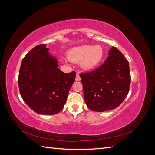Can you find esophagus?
I'll use <instances>...</instances> for the list:
<instances>
[{"instance_id": "1", "label": "esophagus", "mask_w": 155, "mask_h": 155, "mask_svg": "<svg viewBox=\"0 0 155 155\" xmlns=\"http://www.w3.org/2000/svg\"><path fill=\"white\" fill-rule=\"evenodd\" d=\"M80 80H81V78H80V76H79V74L78 73H77L76 76V81H80Z\"/></svg>"}]
</instances>
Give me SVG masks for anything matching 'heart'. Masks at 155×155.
I'll list each match as a JSON object with an SVG mask.
<instances>
[{
    "instance_id": "1",
    "label": "heart",
    "mask_w": 155,
    "mask_h": 155,
    "mask_svg": "<svg viewBox=\"0 0 155 155\" xmlns=\"http://www.w3.org/2000/svg\"><path fill=\"white\" fill-rule=\"evenodd\" d=\"M104 50L100 45H83L74 47L68 51V58L72 62H80L85 70H92L101 63Z\"/></svg>"
}]
</instances>
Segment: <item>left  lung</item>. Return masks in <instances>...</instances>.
Here are the masks:
<instances>
[{"instance_id": "1", "label": "left lung", "mask_w": 155, "mask_h": 155, "mask_svg": "<svg viewBox=\"0 0 155 155\" xmlns=\"http://www.w3.org/2000/svg\"><path fill=\"white\" fill-rule=\"evenodd\" d=\"M89 109L104 112L116 109L128 94L130 73L128 61L114 46L104 63L93 71L79 74Z\"/></svg>"}]
</instances>
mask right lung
<instances>
[{
	"mask_svg": "<svg viewBox=\"0 0 155 155\" xmlns=\"http://www.w3.org/2000/svg\"><path fill=\"white\" fill-rule=\"evenodd\" d=\"M46 45H37L22 59L18 84L22 100L31 110L43 115L57 114L66 103L76 79L58 68V61Z\"/></svg>",
	"mask_w": 155,
	"mask_h": 155,
	"instance_id": "1",
	"label": "right lung"
}]
</instances>
